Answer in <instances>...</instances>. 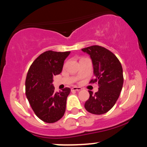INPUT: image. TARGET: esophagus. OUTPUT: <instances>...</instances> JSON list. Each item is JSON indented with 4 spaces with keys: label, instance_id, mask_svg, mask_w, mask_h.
<instances>
[{
    "label": "esophagus",
    "instance_id": "34e87169",
    "mask_svg": "<svg viewBox=\"0 0 147 147\" xmlns=\"http://www.w3.org/2000/svg\"><path fill=\"white\" fill-rule=\"evenodd\" d=\"M81 90L82 88H80V87H73L71 88V91H80Z\"/></svg>",
    "mask_w": 147,
    "mask_h": 147
}]
</instances>
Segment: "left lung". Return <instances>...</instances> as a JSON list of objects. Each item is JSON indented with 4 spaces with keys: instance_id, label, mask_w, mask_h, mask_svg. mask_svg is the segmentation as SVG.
<instances>
[{
    "instance_id": "8db88e82",
    "label": "left lung",
    "mask_w": 147,
    "mask_h": 147,
    "mask_svg": "<svg viewBox=\"0 0 147 147\" xmlns=\"http://www.w3.org/2000/svg\"><path fill=\"white\" fill-rule=\"evenodd\" d=\"M82 51L90 56L95 78L90 83L97 82L99 89L93 94L89 91L90 97L85 103V108L90 113L103 114L116 104L123 84V68L116 56L105 48L92 45L83 48Z\"/></svg>"
}]
</instances>
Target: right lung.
Listing matches in <instances>:
<instances>
[{"instance_id": "obj_1", "label": "right lung", "mask_w": 147, "mask_h": 147, "mask_svg": "<svg viewBox=\"0 0 147 147\" xmlns=\"http://www.w3.org/2000/svg\"><path fill=\"white\" fill-rule=\"evenodd\" d=\"M71 52H45L30 67L25 82L26 95L35 114L45 123H53L62 118L66 111L69 88L55 92L53 76L62 71L64 61Z\"/></svg>"}]
</instances>
